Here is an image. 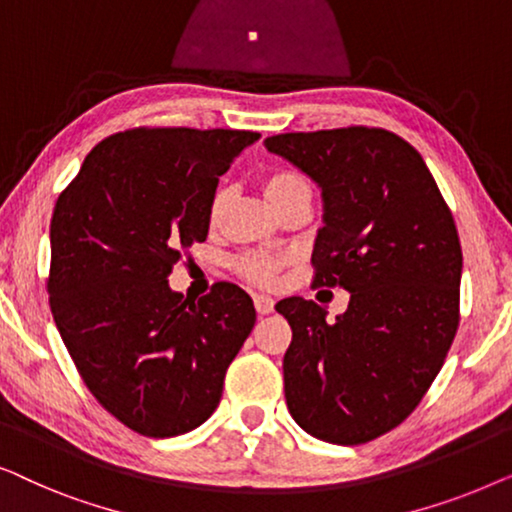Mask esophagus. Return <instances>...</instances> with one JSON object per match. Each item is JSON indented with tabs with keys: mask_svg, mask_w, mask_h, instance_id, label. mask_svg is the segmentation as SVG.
<instances>
[{
	"mask_svg": "<svg viewBox=\"0 0 512 512\" xmlns=\"http://www.w3.org/2000/svg\"><path fill=\"white\" fill-rule=\"evenodd\" d=\"M254 305H256L258 314H270L272 310H275V300H272L270 296H265V293H256Z\"/></svg>",
	"mask_w": 512,
	"mask_h": 512,
	"instance_id": "1",
	"label": "esophagus"
}]
</instances>
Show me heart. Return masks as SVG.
I'll return each mask as SVG.
<instances>
[{"instance_id": "b5f03b06", "label": "heart", "mask_w": 512, "mask_h": 512, "mask_svg": "<svg viewBox=\"0 0 512 512\" xmlns=\"http://www.w3.org/2000/svg\"><path fill=\"white\" fill-rule=\"evenodd\" d=\"M305 186V181L298 177L296 172H272L265 177L263 181V193L265 198L270 200V205H275L277 200H282L286 193H291L293 188H300ZM223 207V193H219L212 202V209H209V214H212V219H216ZM284 265V258L282 256H275V254H265V251H251V254H244L240 256V261H237V270L242 272L244 277L249 279V282H256V284H270L275 282L277 272L282 270Z\"/></svg>"}]
</instances>
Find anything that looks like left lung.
<instances>
[{"instance_id": "1", "label": "left lung", "mask_w": 512, "mask_h": 512, "mask_svg": "<svg viewBox=\"0 0 512 512\" xmlns=\"http://www.w3.org/2000/svg\"><path fill=\"white\" fill-rule=\"evenodd\" d=\"M265 149L319 186L314 284L349 291L345 314L279 300L291 417L310 436L361 445L403 422L436 380L459 326L461 244L429 167L382 128L286 132Z\"/></svg>"}]
</instances>
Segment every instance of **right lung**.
I'll list each match as a JSON object with an SVG mask.
<instances>
[{
	"mask_svg": "<svg viewBox=\"0 0 512 512\" xmlns=\"http://www.w3.org/2000/svg\"><path fill=\"white\" fill-rule=\"evenodd\" d=\"M249 130L137 128L95 146L51 219L48 303L86 387L149 438L207 422L256 324L249 293L214 284L188 300L167 275L205 242L219 177Z\"/></svg>",
	"mask_w": 512,
	"mask_h": 512,
	"instance_id": "add662e5",
	"label": "right lung"
}]
</instances>
